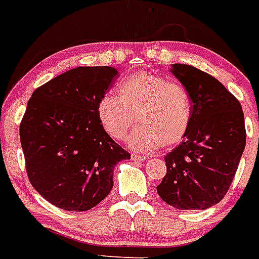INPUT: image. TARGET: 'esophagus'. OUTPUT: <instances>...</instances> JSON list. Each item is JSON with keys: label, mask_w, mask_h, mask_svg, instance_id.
Here are the masks:
<instances>
[{"label": "esophagus", "mask_w": 259, "mask_h": 259, "mask_svg": "<svg viewBox=\"0 0 259 259\" xmlns=\"http://www.w3.org/2000/svg\"><path fill=\"white\" fill-rule=\"evenodd\" d=\"M146 158H148V157H145V155L132 154V159H133V161H145Z\"/></svg>", "instance_id": "obj_1"}]
</instances>
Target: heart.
<instances>
[{
	"label": "heart",
	"mask_w": 259,
	"mask_h": 259,
	"mask_svg": "<svg viewBox=\"0 0 259 259\" xmlns=\"http://www.w3.org/2000/svg\"><path fill=\"white\" fill-rule=\"evenodd\" d=\"M101 126L113 140H125L137 121L140 126L129 137V146L150 151L182 141L191 122L190 94L180 82L163 75L137 71L118 86V96L108 93L97 106Z\"/></svg>",
	"instance_id": "1"
}]
</instances>
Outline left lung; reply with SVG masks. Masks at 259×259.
<instances>
[{"instance_id":"obj_1","label":"left lung","mask_w":259,"mask_h":259,"mask_svg":"<svg viewBox=\"0 0 259 259\" xmlns=\"http://www.w3.org/2000/svg\"><path fill=\"white\" fill-rule=\"evenodd\" d=\"M191 100V122L184 141L165 155L166 176L157 193L181 210H203L224 198L246 145L239 101L213 75L190 66L171 69Z\"/></svg>"}]
</instances>
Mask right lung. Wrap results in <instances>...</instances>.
<instances>
[{"mask_svg":"<svg viewBox=\"0 0 259 259\" xmlns=\"http://www.w3.org/2000/svg\"><path fill=\"white\" fill-rule=\"evenodd\" d=\"M118 71L79 66L37 88L20 125L33 188L60 209L85 211L113 188V170L130 159L101 126L97 106Z\"/></svg>","mask_w":259,"mask_h":259,"instance_id":"right-lung-1","label":"right lung"}]
</instances>
